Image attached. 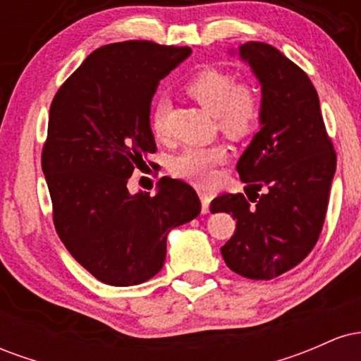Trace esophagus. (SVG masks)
Segmentation results:
<instances>
[{"label":"esophagus","instance_id":"obj_1","mask_svg":"<svg viewBox=\"0 0 361 361\" xmlns=\"http://www.w3.org/2000/svg\"><path fill=\"white\" fill-rule=\"evenodd\" d=\"M198 195H200V200H202V212L207 214L210 209V202H212V193L205 188H198Z\"/></svg>","mask_w":361,"mask_h":361}]
</instances>
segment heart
Masks as SVG:
<instances>
[{
  "label": "heart",
  "instance_id": "1",
  "mask_svg": "<svg viewBox=\"0 0 361 361\" xmlns=\"http://www.w3.org/2000/svg\"><path fill=\"white\" fill-rule=\"evenodd\" d=\"M185 91L198 105L215 115L217 126L231 137H244L258 126L261 98L250 82H235V76L219 68H204L185 82ZM149 126L157 139L168 135V105L159 98L152 103ZM224 144L186 147L171 161L173 175L205 185L214 178V169L227 161Z\"/></svg>",
  "mask_w": 361,
  "mask_h": 361
}]
</instances>
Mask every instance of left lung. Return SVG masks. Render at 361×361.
<instances>
[{"label": "left lung", "instance_id": "1", "mask_svg": "<svg viewBox=\"0 0 361 361\" xmlns=\"http://www.w3.org/2000/svg\"><path fill=\"white\" fill-rule=\"evenodd\" d=\"M239 56L261 85V128L235 166L255 197L221 195L210 210L235 219L234 235L221 247L227 267L246 279L271 280L297 267L316 246L336 152L317 91L299 66L263 42L241 45Z\"/></svg>", "mask_w": 361, "mask_h": 361}]
</instances>
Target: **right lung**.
<instances>
[{
    "instance_id": "right-lung-1",
    "label": "right lung",
    "mask_w": 361,
    "mask_h": 361,
    "mask_svg": "<svg viewBox=\"0 0 361 361\" xmlns=\"http://www.w3.org/2000/svg\"><path fill=\"white\" fill-rule=\"evenodd\" d=\"M190 54L149 40L103 45L52 100L42 171L54 226L73 258L106 285L152 279L169 231L200 214L197 192L181 180L161 178L152 197L127 188L156 152L149 115L157 85Z\"/></svg>"
}]
</instances>
